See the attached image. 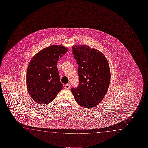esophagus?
<instances>
[{"mask_svg": "<svg viewBox=\"0 0 148 148\" xmlns=\"http://www.w3.org/2000/svg\"><path fill=\"white\" fill-rule=\"evenodd\" d=\"M70 85L69 84H65V88H66V89H69V88H70Z\"/></svg>", "mask_w": 148, "mask_h": 148, "instance_id": "1", "label": "esophagus"}]
</instances>
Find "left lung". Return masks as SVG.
Segmentation results:
<instances>
[{
	"mask_svg": "<svg viewBox=\"0 0 148 148\" xmlns=\"http://www.w3.org/2000/svg\"><path fill=\"white\" fill-rule=\"evenodd\" d=\"M72 48L78 65L79 84L71 91L81 107H93L102 101L109 88L111 73L107 59L101 51L87 45Z\"/></svg>",
	"mask_w": 148,
	"mask_h": 148,
	"instance_id": "left-lung-1",
	"label": "left lung"
}]
</instances>
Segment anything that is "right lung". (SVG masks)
<instances>
[{
    "label": "right lung",
    "instance_id": "obj_1",
    "mask_svg": "<svg viewBox=\"0 0 148 148\" xmlns=\"http://www.w3.org/2000/svg\"><path fill=\"white\" fill-rule=\"evenodd\" d=\"M68 50L62 45H51L39 51L31 60L27 70V87L37 103H51L63 89L57 63Z\"/></svg>",
    "mask_w": 148,
    "mask_h": 148
}]
</instances>
